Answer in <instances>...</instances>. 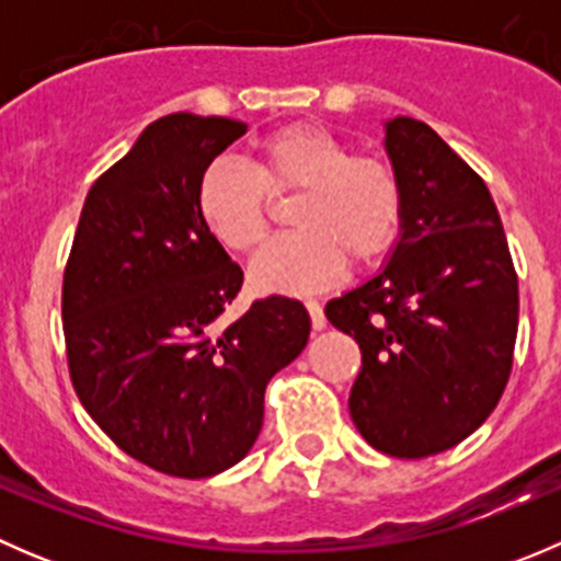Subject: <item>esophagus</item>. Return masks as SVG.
I'll use <instances>...</instances> for the list:
<instances>
[{"label": "esophagus", "mask_w": 561, "mask_h": 561, "mask_svg": "<svg viewBox=\"0 0 561 561\" xmlns=\"http://www.w3.org/2000/svg\"><path fill=\"white\" fill-rule=\"evenodd\" d=\"M307 312L312 317V328L314 331H322L325 328V312H322V307L317 301H307Z\"/></svg>", "instance_id": "esophagus-1"}]
</instances>
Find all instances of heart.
I'll return each mask as SVG.
<instances>
[{"instance_id": "b5f03b06", "label": "heart", "mask_w": 561, "mask_h": 561, "mask_svg": "<svg viewBox=\"0 0 561 561\" xmlns=\"http://www.w3.org/2000/svg\"><path fill=\"white\" fill-rule=\"evenodd\" d=\"M272 195H296L293 228L254 257L252 285L265 293L325 290L355 263H375L396 244L404 197L393 168L350 154L347 144L317 124H287L254 144V171L214 160L197 179V217L233 252H252L268 233Z\"/></svg>"}]
</instances>
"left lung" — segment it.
Wrapping results in <instances>:
<instances>
[{"mask_svg":"<svg viewBox=\"0 0 561 561\" xmlns=\"http://www.w3.org/2000/svg\"><path fill=\"white\" fill-rule=\"evenodd\" d=\"M404 217L375 276L325 304L364 366L350 415L371 448L443 454L500 401L518 331V279L500 211L478 173L410 116L382 122Z\"/></svg>","mask_w":561,"mask_h":561,"instance_id":"8db88e82","label":"left lung"}]
</instances>
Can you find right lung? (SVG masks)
I'll list each match as a JSON object with an SVG mask.
<instances>
[{
  "instance_id": "add662e5",
  "label": "right lung",
  "mask_w": 561,
  "mask_h": 561,
  "mask_svg": "<svg viewBox=\"0 0 561 561\" xmlns=\"http://www.w3.org/2000/svg\"><path fill=\"white\" fill-rule=\"evenodd\" d=\"M244 133L195 113L151 122L89 190L65 268L78 399L124 454L173 478H211L252 450L265 386L312 331L285 296L219 322L244 271L201 222L195 190Z\"/></svg>"
}]
</instances>
